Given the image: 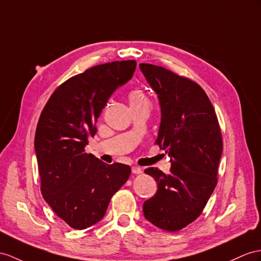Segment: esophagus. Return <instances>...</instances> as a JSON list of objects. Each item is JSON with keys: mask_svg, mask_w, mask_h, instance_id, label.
Listing matches in <instances>:
<instances>
[{"mask_svg": "<svg viewBox=\"0 0 261 261\" xmlns=\"http://www.w3.org/2000/svg\"><path fill=\"white\" fill-rule=\"evenodd\" d=\"M132 173L135 174V175L142 174V168H139V167H137V166H133V167H132Z\"/></svg>", "mask_w": 261, "mask_h": 261, "instance_id": "esophagus-1", "label": "esophagus"}]
</instances>
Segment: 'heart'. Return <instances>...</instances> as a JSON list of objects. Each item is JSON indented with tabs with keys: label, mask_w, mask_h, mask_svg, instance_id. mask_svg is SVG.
<instances>
[{
	"label": "heart",
	"mask_w": 261,
	"mask_h": 261,
	"mask_svg": "<svg viewBox=\"0 0 261 261\" xmlns=\"http://www.w3.org/2000/svg\"><path fill=\"white\" fill-rule=\"evenodd\" d=\"M128 99L130 101V105L148 103V98L146 96V94L142 90H139V88H135V90L129 92Z\"/></svg>",
	"instance_id": "1"
}]
</instances>
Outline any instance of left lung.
<instances>
[{"instance_id": "obj_1", "label": "left lung", "mask_w": 261, "mask_h": 261, "mask_svg": "<svg viewBox=\"0 0 261 261\" xmlns=\"http://www.w3.org/2000/svg\"><path fill=\"white\" fill-rule=\"evenodd\" d=\"M158 96L162 118L156 144L170 157V173L150 167L156 194L143 206L145 218L166 231H177L198 218L217 185L221 132L205 91L168 69L139 64Z\"/></svg>"}]
</instances>
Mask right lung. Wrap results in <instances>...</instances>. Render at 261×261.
Listing matches in <instances>:
<instances>
[{
  "instance_id": "right-lung-1",
  "label": "right lung",
  "mask_w": 261,
  "mask_h": 261,
  "mask_svg": "<svg viewBox=\"0 0 261 261\" xmlns=\"http://www.w3.org/2000/svg\"><path fill=\"white\" fill-rule=\"evenodd\" d=\"M136 62L116 61L86 69L56 88L35 133L43 198L74 229L103 219L111 198L128 179V165L105 164L86 154L88 137L111 95L128 82Z\"/></svg>"
}]
</instances>
